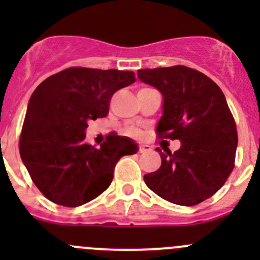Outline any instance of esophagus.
I'll return each mask as SVG.
<instances>
[{
	"mask_svg": "<svg viewBox=\"0 0 260 260\" xmlns=\"http://www.w3.org/2000/svg\"><path fill=\"white\" fill-rule=\"evenodd\" d=\"M152 151V147L148 145H140V152L141 153H145V152Z\"/></svg>",
	"mask_w": 260,
	"mask_h": 260,
	"instance_id": "obj_1",
	"label": "esophagus"
}]
</instances>
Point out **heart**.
<instances>
[{"label": "heart", "instance_id": "1", "mask_svg": "<svg viewBox=\"0 0 260 260\" xmlns=\"http://www.w3.org/2000/svg\"><path fill=\"white\" fill-rule=\"evenodd\" d=\"M127 133H128V135H129V136H132V137H137V136H140V135H141L140 131H138L137 128H133V127L128 128V129H127Z\"/></svg>", "mask_w": 260, "mask_h": 260}]
</instances>
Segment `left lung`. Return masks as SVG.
<instances>
[{"mask_svg": "<svg viewBox=\"0 0 260 260\" xmlns=\"http://www.w3.org/2000/svg\"><path fill=\"white\" fill-rule=\"evenodd\" d=\"M137 75L164 96L158 137L181 142L174 153L156 148L161 166L145 175L146 185L172 204L198 205L220 190L234 169L238 132L224 93L183 65L141 69Z\"/></svg>", "mask_w": 260, "mask_h": 260, "instance_id": "left-lung-1", "label": "left lung"}]
</instances>
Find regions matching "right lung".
Here are the masks:
<instances>
[{"label": "right lung", "mask_w": 260, "mask_h": 260, "mask_svg": "<svg viewBox=\"0 0 260 260\" xmlns=\"http://www.w3.org/2000/svg\"><path fill=\"white\" fill-rule=\"evenodd\" d=\"M135 81L133 72L74 67L35 89L18 148L46 199L68 208L89 203L109 187L120 157L138 151L124 136H108L98 148L84 142L89 120L107 117L112 95Z\"/></svg>", "instance_id": "obj_1"}]
</instances>
